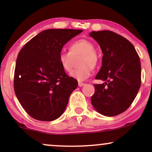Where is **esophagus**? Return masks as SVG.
Segmentation results:
<instances>
[{"label": "esophagus", "instance_id": "1", "mask_svg": "<svg viewBox=\"0 0 152 152\" xmlns=\"http://www.w3.org/2000/svg\"><path fill=\"white\" fill-rule=\"evenodd\" d=\"M84 85H85L84 83H82V82H79L78 83V86L80 87H82L83 86H84Z\"/></svg>", "mask_w": 152, "mask_h": 152}]
</instances>
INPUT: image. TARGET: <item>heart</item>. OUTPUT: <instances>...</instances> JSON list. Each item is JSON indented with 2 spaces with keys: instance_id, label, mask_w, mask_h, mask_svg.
Wrapping results in <instances>:
<instances>
[{
  "instance_id": "heart-1",
  "label": "heart",
  "mask_w": 152,
  "mask_h": 152,
  "mask_svg": "<svg viewBox=\"0 0 152 152\" xmlns=\"http://www.w3.org/2000/svg\"><path fill=\"white\" fill-rule=\"evenodd\" d=\"M79 60L80 68L72 70L70 73V77L82 82L91 76L92 68H95L99 61L95 53V45L86 39H80L72 43L69 46V52H63L59 56V62L66 72L71 70L74 59Z\"/></svg>"
}]
</instances>
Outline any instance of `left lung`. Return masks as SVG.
<instances>
[{"label": "left lung", "mask_w": 152, "mask_h": 152, "mask_svg": "<svg viewBox=\"0 0 152 152\" xmlns=\"http://www.w3.org/2000/svg\"><path fill=\"white\" fill-rule=\"evenodd\" d=\"M89 36L98 43L103 53L102 66L95 79L105 82L94 84L91 104L102 115H119L130 107L140 89V58L132 43L115 32L93 31Z\"/></svg>", "instance_id": "8db88e82"}]
</instances>
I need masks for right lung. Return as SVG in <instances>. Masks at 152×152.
<instances>
[{
  "label": "right lung",
  "mask_w": 152,
  "mask_h": 152,
  "mask_svg": "<svg viewBox=\"0 0 152 152\" xmlns=\"http://www.w3.org/2000/svg\"><path fill=\"white\" fill-rule=\"evenodd\" d=\"M82 31L45 30L33 37L18 53L14 91L23 108L32 118L53 121L64 113L78 82L66 74L59 56L64 45Z\"/></svg>",
  "instance_id": "add662e5"
}]
</instances>
